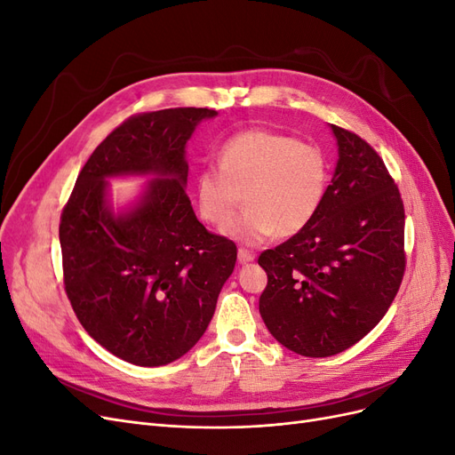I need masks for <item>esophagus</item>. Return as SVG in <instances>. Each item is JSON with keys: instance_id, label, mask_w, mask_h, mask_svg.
I'll use <instances>...</instances> for the list:
<instances>
[{"instance_id": "1", "label": "esophagus", "mask_w": 455, "mask_h": 455, "mask_svg": "<svg viewBox=\"0 0 455 455\" xmlns=\"http://www.w3.org/2000/svg\"><path fill=\"white\" fill-rule=\"evenodd\" d=\"M237 259H239V264H251V261L254 259V254L252 252H249V251H244V249H239V252H237Z\"/></svg>"}]
</instances>
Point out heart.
I'll return each instance as SVG.
<instances>
[{
    "label": "heart",
    "mask_w": 455,
    "mask_h": 455,
    "mask_svg": "<svg viewBox=\"0 0 455 455\" xmlns=\"http://www.w3.org/2000/svg\"><path fill=\"white\" fill-rule=\"evenodd\" d=\"M330 186V161L316 144L267 129L243 131L220 148L218 169L196 174L197 212L224 228L243 196L247 211L224 229L241 244H261L275 233L292 237L321 212Z\"/></svg>",
    "instance_id": "b5f03b06"
}]
</instances>
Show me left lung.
Masks as SVG:
<instances>
[{"mask_svg":"<svg viewBox=\"0 0 455 455\" xmlns=\"http://www.w3.org/2000/svg\"><path fill=\"white\" fill-rule=\"evenodd\" d=\"M338 163L313 222L261 252L259 315L281 346L304 356L349 349L374 328L404 275V206L361 136L330 125Z\"/></svg>","mask_w":455,"mask_h":455,"instance_id":"8db88e82","label":"left lung"}]
</instances>
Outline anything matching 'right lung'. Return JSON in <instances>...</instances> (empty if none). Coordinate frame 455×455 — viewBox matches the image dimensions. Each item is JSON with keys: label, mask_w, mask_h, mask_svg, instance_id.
Here are the masks:
<instances>
[{"label": "right lung", "mask_w": 455, "mask_h": 455, "mask_svg": "<svg viewBox=\"0 0 455 455\" xmlns=\"http://www.w3.org/2000/svg\"><path fill=\"white\" fill-rule=\"evenodd\" d=\"M209 108H169L127 119L92 151L60 218L64 286L89 336L119 359L163 366L209 326L235 267L237 246L212 235L186 196V144ZM148 182L116 212L114 177Z\"/></svg>", "instance_id": "add662e5"}]
</instances>
